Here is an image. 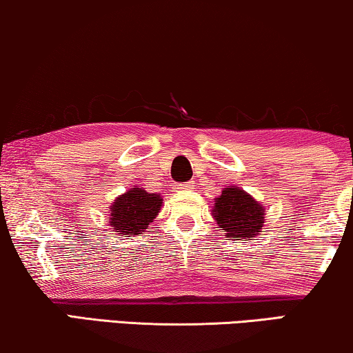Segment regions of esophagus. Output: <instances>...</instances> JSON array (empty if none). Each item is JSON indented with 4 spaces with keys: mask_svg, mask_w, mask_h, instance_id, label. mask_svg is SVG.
Returning <instances> with one entry per match:
<instances>
[{
    "mask_svg": "<svg viewBox=\"0 0 353 353\" xmlns=\"http://www.w3.org/2000/svg\"><path fill=\"white\" fill-rule=\"evenodd\" d=\"M176 188H177V190H188V188H193V183L192 182H183V183H179Z\"/></svg>",
    "mask_w": 353,
    "mask_h": 353,
    "instance_id": "obj_1",
    "label": "esophagus"
}]
</instances>
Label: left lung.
<instances>
[{
	"instance_id": "1",
	"label": "left lung",
	"mask_w": 353,
	"mask_h": 353,
	"mask_svg": "<svg viewBox=\"0 0 353 353\" xmlns=\"http://www.w3.org/2000/svg\"><path fill=\"white\" fill-rule=\"evenodd\" d=\"M219 228L225 235L236 240H252L259 235L264 225L265 210L251 195L241 188H225L222 195L216 198V208L212 211Z\"/></svg>"
}]
</instances>
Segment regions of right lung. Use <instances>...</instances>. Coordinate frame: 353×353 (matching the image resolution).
<instances>
[{
	"instance_id": "right-lung-1",
	"label": "right lung",
	"mask_w": 353,
	"mask_h": 353,
	"mask_svg": "<svg viewBox=\"0 0 353 353\" xmlns=\"http://www.w3.org/2000/svg\"><path fill=\"white\" fill-rule=\"evenodd\" d=\"M161 203L160 195L148 193L142 188H132L125 195L118 196L115 205L110 208V225L120 232V235H139L155 219Z\"/></svg>"
}]
</instances>
